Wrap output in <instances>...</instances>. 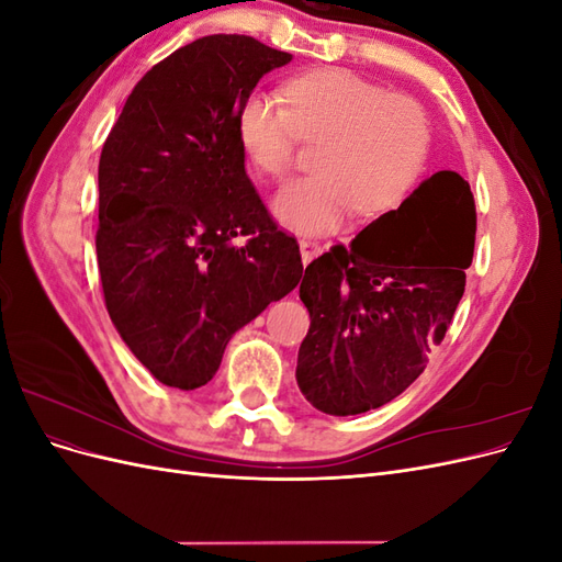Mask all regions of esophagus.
I'll use <instances>...</instances> for the list:
<instances>
[{
    "label": "esophagus",
    "mask_w": 562,
    "mask_h": 562,
    "mask_svg": "<svg viewBox=\"0 0 562 562\" xmlns=\"http://www.w3.org/2000/svg\"><path fill=\"white\" fill-rule=\"evenodd\" d=\"M297 244H300V252H302V262L304 265H310L314 258H318L321 250H323L321 244L314 241V239H300Z\"/></svg>",
    "instance_id": "34e87169"
}]
</instances>
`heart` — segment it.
Returning a JSON list of instances; mask_svg holds the SVG:
<instances>
[{
  "label": "heart",
  "instance_id": "heart-1",
  "mask_svg": "<svg viewBox=\"0 0 562 562\" xmlns=\"http://www.w3.org/2000/svg\"><path fill=\"white\" fill-rule=\"evenodd\" d=\"M279 98L252 91L239 110V140L255 171L279 178L297 140L316 143L314 176L285 182L271 213L288 229L323 234L349 211L378 215L394 203L429 149L427 114L413 98L386 93L347 70L291 79Z\"/></svg>",
  "mask_w": 562,
  "mask_h": 562
}]
</instances>
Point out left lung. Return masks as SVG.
<instances>
[{
  "label": "left lung",
  "instance_id": "obj_1",
  "mask_svg": "<svg viewBox=\"0 0 562 562\" xmlns=\"http://www.w3.org/2000/svg\"><path fill=\"white\" fill-rule=\"evenodd\" d=\"M475 206L452 171L333 246L300 277L310 333L295 380L316 411L349 417L394 401L429 363L464 295Z\"/></svg>",
  "mask_w": 562,
  "mask_h": 562
}]
</instances>
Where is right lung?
Listing matches in <instances>:
<instances>
[{
    "label": "right lung",
    "mask_w": 562,
    "mask_h": 562,
    "mask_svg": "<svg viewBox=\"0 0 562 562\" xmlns=\"http://www.w3.org/2000/svg\"><path fill=\"white\" fill-rule=\"evenodd\" d=\"M293 60L246 35L187 44L135 83L98 164L110 318L161 384L213 380L232 335L300 283V246L246 176L239 110Z\"/></svg>",
    "instance_id": "1"
}]
</instances>
